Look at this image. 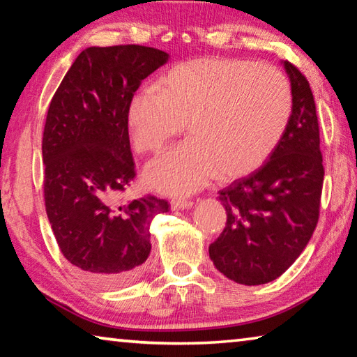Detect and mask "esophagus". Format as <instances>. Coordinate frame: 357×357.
I'll use <instances>...</instances> for the list:
<instances>
[{
  "mask_svg": "<svg viewBox=\"0 0 357 357\" xmlns=\"http://www.w3.org/2000/svg\"><path fill=\"white\" fill-rule=\"evenodd\" d=\"M193 206V202L190 200H172V209H189Z\"/></svg>",
  "mask_w": 357,
  "mask_h": 357,
  "instance_id": "obj_1",
  "label": "esophagus"
}]
</instances>
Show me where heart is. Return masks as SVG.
Listing matches in <instances>:
<instances>
[{
	"instance_id": "obj_1",
	"label": "heart",
	"mask_w": 357,
	"mask_h": 357,
	"mask_svg": "<svg viewBox=\"0 0 357 357\" xmlns=\"http://www.w3.org/2000/svg\"><path fill=\"white\" fill-rule=\"evenodd\" d=\"M291 108V84L273 66L198 58L173 68L159 89L132 94L126 121L138 153H157L187 124L189 140L151 162L144 179L167 195H189L215 174L234 179L261 167Z\"/></svg>"
}]
</instances>
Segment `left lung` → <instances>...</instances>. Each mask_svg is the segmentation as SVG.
Returning <instances> with one entry per match:
<instances>
[{"label":"left lung","instance_id":"8db88e82","mask_svg":"<svg viewBox=\"0 0 357 357\" xmlns=\"http://www.w3.org/2000/svg\"><path fill=\"white\" fill-rule=\"evenodd\" d=\"M293 108L279 144L261 168L219 192L227 211L209 257L241 285L280 277L309 244L319 215L324 179L317 107L307 78L283 61Z\"/></svg>","mask_w":357,"mask_h":357}]
</instances>
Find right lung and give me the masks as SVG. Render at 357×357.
<instances>
[{
    "label": "right lung",
    "mask_w": 357,
    "mask_h": 357,
    "mask_svg": "<svg viewBox=\"0 0 357 357\" xmlns=\"http://www.w3.org/2000/svg\"><path fill=\"white\" fill-rule=\"evenodd\" d=\"M168 53L144 45L88 47L50 102L42 138L45 211L68 261L88 282L119 288L134 282L151 252L149 225L168 204L119 193L135 178L128 104Z\"/></svg>",
    "instance_id": "add662e5"
}]
</instances>
